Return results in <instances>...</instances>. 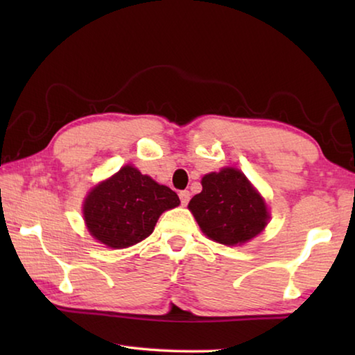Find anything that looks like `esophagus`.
Listing matches in <instances>:
<instances>
[{
  "instance_id": "obj_1",
  "label": "esophagus",
  "mask_w": 355,
  "mask_h": 355,
  "mask_svg": "<svg viewBox=\"0 0 355 355\" xmlns=\"http://www.w3.org/2000/svg\"><path fill=\"white\" fill-rule=\"evenodd\" d=\"M178 196H180V202H182V205L183 207L188 205V202L191 199V192L189 191H180Z\"/></svg>"
}]
</instances>
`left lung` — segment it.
<instances>
[{
  "label": "left lung",
  "instance_id": "left-lung-1",
  "mask_svg": "<svg viewBox=\"0 0 355 355\" xmlns=\"http://www.w3.org/2000/svg\"><path fill=\"white\" fill-rule=\"evenodd\" d=\"M202 188L188 208L213 241L243 244L268 224L266 205L241 171L225 167L218 173H208L202 178Z\"/></svg>",
  "mask_w": 355,
  "mask_h": 355
}]
</instances>
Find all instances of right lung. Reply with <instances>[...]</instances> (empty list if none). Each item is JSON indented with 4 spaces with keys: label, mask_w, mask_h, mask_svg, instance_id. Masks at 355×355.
I'll list each match as a JSON object with an SVG mask.
<instances>
[{
    "label": "right lung",
    "mask_w": 355,
    "mask_h": 355,
    "mask_svg": "<svg viewBox=\"0 0 355 355\" xmlns=\"http://www.w3.org/2000/svg\"><path fill=\"white\" fill-rule=\"evenodd\" d=\"M178 203L171 188L125 166L87 196L83 211L95 239L107 248L123 249L146 239L161 213Z\"/></svg>",
    "instance_id": "obj_1"
}]
</instances>
